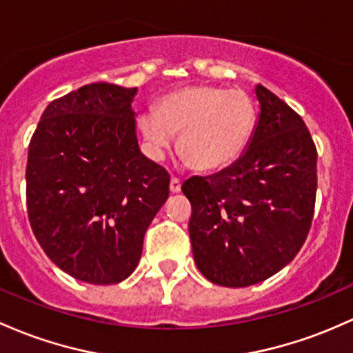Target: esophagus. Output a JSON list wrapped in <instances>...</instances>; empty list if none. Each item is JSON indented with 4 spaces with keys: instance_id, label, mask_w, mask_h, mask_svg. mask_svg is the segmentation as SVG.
I'll return each mask as SVG.
<instances>
[{
    "instance_id": "34e87169",
    "label": "esophagus",
    "mask_w": 353,
    "mask_h": 353,
    "mask_svg": "<svg viewBox=\"0 0 353 353\" xmlns=\"http://www.w3.org/2000/svg\"><path fill=\"white\" fill-rule=\"evenodd\" d=\"M169 189H170V192H172V194H177V192H181V181L176 179V177H172V179H170Z\"/></svg>"
}]
</instances>
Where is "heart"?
Returning <instances> with one entry per match:
<instances>
[{"label":"heart","mask_w":353,"mask_h":353,"mask_svg":"<svg viewBox=\"0 0 353 353\" xmlns=\"http://www.w3.org/2000/svg\"><path fill=\"white\" fill-rule=\"evenodd\" d=\"M256 110L243 90L189 85L169 92L156 110L137 117L150 157L161 159L177 135V154L199 172H214L238 161L253 137Z\"/></svg>","instance_id":"b5f03b06"}]
</instances>
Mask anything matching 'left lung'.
<instances>
[{
	"label": "left lung",
	"instance_id": "left-lung-1",
	"mask_svg": "<svg viewBox=\"0 0 353 353\" xmlns=\"http://www.w3.org/2000/svg\"><path fill=\"white\" fill-rule=\"evenodd\" d=\"M246 150L230 168L183 184L192 206V254L214 285L243 288L285 268L310 231L316 149L295 110L263 85Z\"/></svg>",
	"mask_w": 353,
	"mask_h": 353
}]
</instances>
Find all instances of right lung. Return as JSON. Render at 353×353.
Returning a JSON list of instances; mask_svg holds the SVG:
<instances>
[{"label":"right lung","mask_w":353,"mask_h":353,"mask_svg":"<svg viewBox=\"0 0 353 353\" xmlns=\"http://www.w3.org/2000/svg\"><path fill=\"white\" fill-rule=\"evenodd\" d=\"M137 88L90 83L45 108L28 147V218L46 256L75 280L114 285L137 268L169 174L139 149Z\"/></svg>","instance_id":"1"}]
</instances>
